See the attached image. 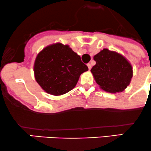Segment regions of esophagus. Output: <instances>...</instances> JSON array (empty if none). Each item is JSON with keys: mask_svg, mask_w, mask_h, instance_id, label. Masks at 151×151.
Listing matches in <instances>:
<instances>
[{"mask_svg": "<svg viewBox=\"0 0 151 151\" xmlns=\"http://www.w3.org/2000/svg\"><path fill=\"white\" fill-rule=\"evenodd\" d=\"M87 65H88V69H89V70H91V67H92V65H91V63H88V64H87Z\"/></svg>", "mask_w": 151, "mask_h": 151, "instance_id": "1", "label": "esophagus"}]
</instances>
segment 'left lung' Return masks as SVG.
Masks as SVG:
<instances>
[{
	"label": "left lung",
	"mask_w": 151,
	"mask_h": 151,
	"mask_svg": "<svg viewBox=\"0 0 151 151\" xmlns=\"http://www.w3.org/2000/svg\"><path fill=\"white\" fill-rule=\"evenodd\" d=\"M93 59L96 63L91 71L101 89L116 93L129 86L133 68L121 54L104 48L94 55Z\"/></svg>",
	"instance_id": "left-lung-1"
}]
</instances>
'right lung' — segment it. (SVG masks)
Listing matches in <instances>:
<instances>
[{
    "mask_svg": "<svg viewBox=\"0 0 151 151\" xmlns=\"http://www.w3.org/2000/svg\"><path fill=\"white\" fill-rule=\"evenodd\" d=\"M33 70L35 81L45 92L60 96L75 88L80 76L88 68L69 45L57 43L38 54Z\"/></svg>",
    "mask_w": 151,
    "mask_h": 151,
    "instance_id": "1",
    "label": "right lung"
}]
</instances>
